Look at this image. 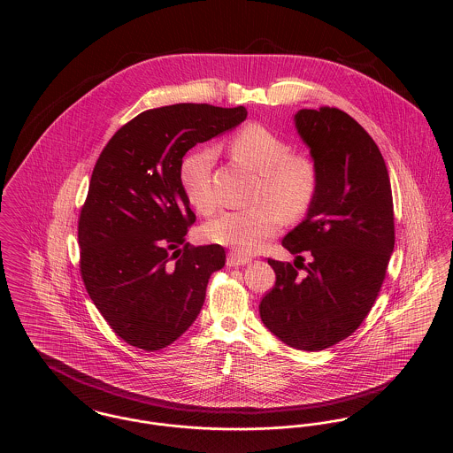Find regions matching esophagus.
<instances>
[{
	"mask_svg": "<svg viewBox=\"0 0 453 453\" xmlns=\"http://www.w3.org/2000/svg\"><path fill=\"white\" fill-rule=\"evenodd\" d=\"M250 261H251V259L239 257L236 253H229V255H227V266H242V265H248Z\"/></svg>",
	"mask_w": 453,
	"mask_h": 453,
	"instance_id": "obj_1",
	"label": "esophagus"
}]
</instances>
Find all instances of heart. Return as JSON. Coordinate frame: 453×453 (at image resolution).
I'll list each match as a JSON object with an SVG mask.
<instances>
[{"instance_id":"b5f03b06","label":"heart","mask_w":453,"mask_h":453,"mask_svg":"<svg viewBox=\"0 0 453 453\" xmlns=\"http://www.w3.org/2000/svg\"><path fill=\"white\" fill-rule=\"evenodd\" d=\"M227 151L239 165L258 173L253 205L229 211L209 222L205 234L217 244L233 248L239 255H253L280 229L283 214L299 217L312 205L319 188L316 161L303 152H290V144L257 122L237 129L227 141ZM214 152L198 150L188 154L180 170L183 192L202 216L216 211L211 187Z\"/></svg>"}]
</instances>
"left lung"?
<instances>
[{
    "mask_svg": "<svg viewBox=\"0 0 453 453\" xmlns=\"http://www.w3.org/2000/svg\"><path fill=\"white\" fill-rule=\"evenodd\" d=\"M296 127L319 170L307 216L281 239L297 259H268L277 281L259 302L263 324L285 345L319 351L348 338L365 319L394 251L388 166L366 130L340 108H302Z\"/></svg>",
    "mask_w": 453,
    "mask_h": 453,
    "instance_id": "left-lung-1",
    "label": "left lung"
}]
</instances>
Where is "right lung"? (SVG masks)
Here are the masks:
<instances>
[{
    "mask_svg": "<svg viewBox=\"0 0 453 453\" xmlns=\"http://www.w3.org/2000/svg\"><path fill=\"white\" fill-rule=\"evenodd\" d=\"M248 111L176 104L134 117L100 154L78 222L81 279L113 333L146 351L172 345L194 324L219 244L190 246L195 222L183 192V156L234 129Z\"/></svg>",
    "mask_w": 453,
    "mask_h": 453,
    "instance_id": "1",
    "label": "right lung"
}]
</instances>
